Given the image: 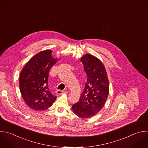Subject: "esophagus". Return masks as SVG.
Masks as SVG:
<instances>
[{
    "instance_id": "esophagus-1",
    "label": "esophagus",
    "mask_w": 148,
    "mask_h": 148,
    "mask_svg": "<svg viewBox=\"0 0 148 148\" xmlns=\"http://www.w3.org/2000/svg\"><path fill=\"white\" fill-rule=\"evenodd\" d=\"M56 93H57V94L60 95L62 93H67V91H63V90H58L56 91Z\"/></svg>"
}]
</instances>
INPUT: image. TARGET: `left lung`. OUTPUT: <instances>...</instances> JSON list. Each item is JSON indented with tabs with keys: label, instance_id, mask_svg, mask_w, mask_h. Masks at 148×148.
Here are the masks:
<instances>
[{
	"label": "left lung",
	"instance_id": "8db88e82",
	"mask_svg": "<svg viewBox=\"0 0 148 148\" xmlns=\"http://www.w3.org/2000/svg\"><path fill=\"white\" fill-rule=\"evenodd\" d=\"M87 76V81L78 102L72 109L79 117L93 116L104 106L109 93V84L106 70L97 58L86 54L81 59Z\"/></svg>",
	"mask_w": 148,
	"mask_h": 148
}]
</instances>
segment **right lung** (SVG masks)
<instances>
[{
	"instance_id": "1",
	"label": "right lung",
	"mask_w": 148,
	"mask_h": 148,
	"mask_svg": "<svg viewBox=\"0 0 148 148\" xmlns=\"http://www.w3.org/2000/svg\"><path fill=\"white\" fill-rule=\"evenodd\" d=\"M51 50L42 51L34 56L21 71L19 84L26 104L34 110H45L56 99L48 88L49 72L57 62Z\"/></svg>"
}]
</instances>
